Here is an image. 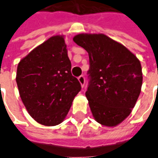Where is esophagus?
<instances>
[{"instance_id":"34e87169","label":"esophagus","mask_w":158,"mask_h":158,"mask_svg":"<svg viewBox=\"0 0 158 158\" xmlns=\"http://www.w3.org/2000/svg\"><path fill=\"white\" fill-rule=\"evenodd\" d=\"M78 79H79V82L80 83V85H81V87H84L85 86V77L83 75L79 76V78H78Z\"/></svg>"}]
</instances>
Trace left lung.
<instances>
[{"label": "left lung", "instance_id": "8db88e82", "mask_svg": "<svg viewBox=\"0 0 158 158\" xmlns=\"http://www.w3.org/2000/svg\"><path fill=\"white\" fill-rule=\"evenodd\" d=\"M73 41L89 54V83L85 96L96 122L115 127L135 106L142 85L136 56L103 34H79Z\"/></svg>", "mask_w": 158, "mask_h": 158}]
</instances>
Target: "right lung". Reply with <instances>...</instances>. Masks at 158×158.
I'll return each instance as SVG.
<instances>
[{"label":"right lung","instance_id":"obj_1","mask_svg":"<svg viewBox=\"0 0 158 158\" xmlns=\"http://www.w3.org/2000/svg\"><path fill=\"white\" fill-rule=\"evenodd\" d=\"M16 81L23 105L36 122L61 123L81 89L71 73L64 35L49 38L20 60Z\"/></svg>","mask_w":158,"mask_h":158}]
</instances>
